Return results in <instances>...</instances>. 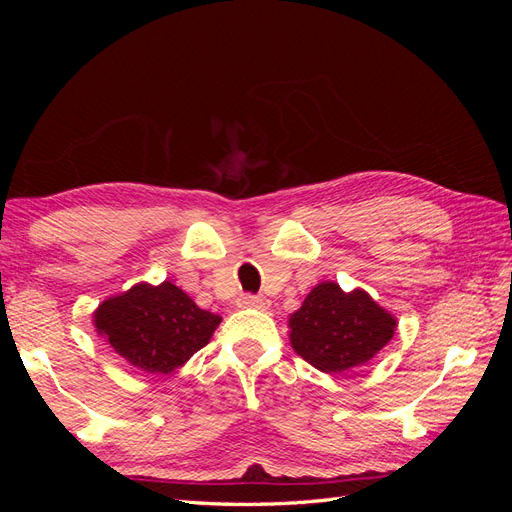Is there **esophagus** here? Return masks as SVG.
Here are the masks:
<instances>
[{"mask_svg":"<svg viewBox=\"0 0 512 512\" xmlns=\"http://www.w3.org/2000/svg\"><path fill=\"white\" fill-rule=\"evenodd\" d=\"M237 305L241 309H267L269 299L267 297H258V294H241L237 299Z\"/></svg>","mask_w":512,"mask_h":512,"instance_id":"1","label":"esophagus"}]
</instances>
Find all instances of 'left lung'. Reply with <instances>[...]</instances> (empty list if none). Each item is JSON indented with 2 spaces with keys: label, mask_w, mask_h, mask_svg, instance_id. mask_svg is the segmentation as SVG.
I'll return each mask as SVG.
<instances>
[{
  "label": "left lung",
  "mask_w": 512,
  "mask_h": 512,
  "mask_svg": "<svg viewBox=\"0 0 512 512\" xmlns=\"http://www.w3.org/2000/svg\"><path fill=\"white\" fill-rule=\"evenodd\" d=\"M290 346L324 374L361 367L391 342L397 318L363 288L320 282L288 318Z\"/></svg>",
  "instance_id": "8db88e82"
}]
</instances>
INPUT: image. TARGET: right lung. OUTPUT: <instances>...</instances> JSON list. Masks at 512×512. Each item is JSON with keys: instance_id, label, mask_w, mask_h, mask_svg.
Returning a JSON list of instances; mask_svg holds the SVG:
<instances>
[{"instance_id": "add662e5", "label": "right lung", "mask_w": 512, "mask_h": 512, "mask_svg": "<svg viewBox=\"0 0 512 512\" xmlns=\"http://www.w3.org/2000/svg\"><path fill=\"white\" fill-rule=\"evenodd\" d=\"M222 318L200 309L173 282H141L94 312V327L123 361L145 374H170L209 344Z\"/></svg>"}]
</instances>
